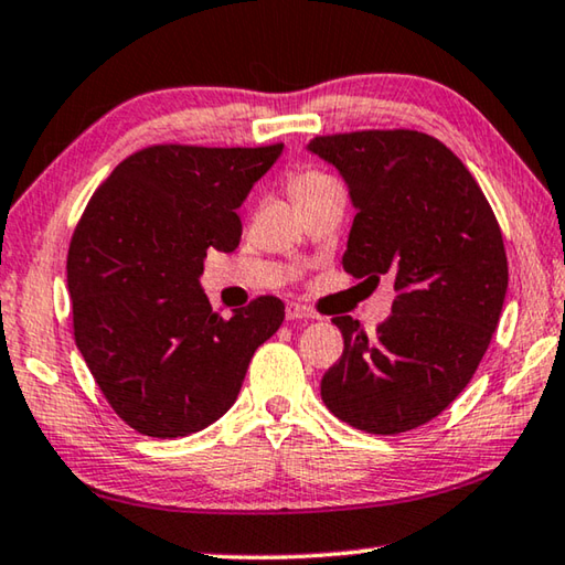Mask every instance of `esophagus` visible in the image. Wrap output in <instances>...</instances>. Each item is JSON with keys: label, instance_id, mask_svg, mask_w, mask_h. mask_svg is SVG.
<instances>
[{"label": "esophagus", "instance_id": "esophagus-1", "mask_svg": "<svg viewBox=\"0 0 565 565\" xmlns=\"http://www.w3.org/2000/svg\"><path fill=\"white\" fill-rule=\"evenodd\" d=\"M296 319H313V313L301 303H286V321H296Z\"/></svg>", "mask_w": 565, "mask_h": 565}]
</instances>
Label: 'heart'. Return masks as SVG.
<instances>
[{"mask_svg": "<svg viewBox=\"0 0 565 565\" xmlns=\"http://www.w3.org/2000/svg\"><path fill=\"white\" fill-rule=\"evenodd\" d=\"M331 184H337V181H333L331 177L321 174V171L306 169V171H296V174H291L289 191H291V199L296 202V199L309 196V194H313V191H321V189H327Z\"/></svg>", "mask_w": 565, "mask_h": 565, "instance_id": "1", "label": "heart"}]
</instances>
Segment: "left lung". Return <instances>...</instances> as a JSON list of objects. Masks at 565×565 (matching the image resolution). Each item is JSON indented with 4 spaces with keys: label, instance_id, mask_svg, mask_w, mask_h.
<instances>
[{
    "label": "left lung",
    "instance_id": "1",
    "mask_svg": "<svg viewBox=\"0 0 565 565\" xmlns=\"http://www.w3.org/2000/svg\"><path fill=\"white\" fill-rule=\"evenodd\" d=\"M347 181L353 216L343 269L394 279L391 317L366 337L337 317L343 353L321 379L333 416L369 434H404L468 386L499 327L509 262L481 186L451 149L411 129L309 141Z\"/></svg>",
    "mask_w": 565,
    "mask_h": 565
}]
</instances>
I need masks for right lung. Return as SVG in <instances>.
I'll return each instance as SVG.
<instances>
[{
	"mask_svg": "<svg viewBox=\"0 0 565 565\" xmlns=\"http://www.w3.org/2000/svg\"><path fill=\"white\" fill-rule=\"evenodd\" d=\"M284 145H159L94 191L66 256L74 339L104 398L134 431L189 436L234 406L248 361L284 321L259 296L218 317L199 284L209 248L234 252L236 209Z\"/></svg>",
	"mask_w": 565,
	"mask_h": 565,
	"instance_id": "add662e5",
	"label": "right lung"
}]
</instances>
